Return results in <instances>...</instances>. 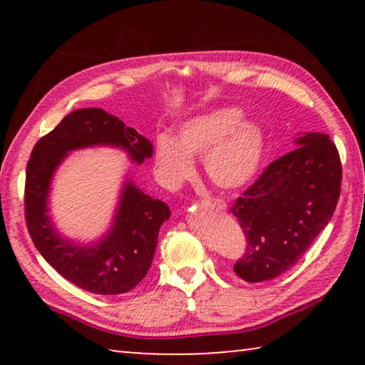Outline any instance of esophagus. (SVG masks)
I'll use <instances>...</instances> for the list:
<instances>
[{"mask_svg":"<svg viewBox=\"0 0 365 365\" xmlns=\"http://www.w3.org/2000/svg\"><path fill=\"white\" fill-rule=\"evenodd\" d=\"M202 205L206 206H211L214 209H217V211H222V209H225V202L219 200V197H207V200H202Z\"/></svg>","mask_w":365,"mask_h":365,"instance_id":"obj_1","label":"esophagus"}]
</instances>
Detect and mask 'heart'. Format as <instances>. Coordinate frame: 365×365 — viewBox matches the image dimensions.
<instances>
[{
  "label": "heart",
  "mask_w": 365,
  "mask_h": 365,
  "mask_svg": "<svg viewBox=\"0 0 365 365\" xmlns=\"http://www.w3.org/2000/svg\"><path fill=\"white\" fill-rule=\"evenodd\" d=\"M240 108H219L178 125L175 137L156 140L154 164L160 182L177 188L193 174L191 158L202 156L209 180L224 190L250 183L261 169L265 132L261 123L243 120Z\"/></svg>",
  "instance_id": "heart-1"
}]
</instances>
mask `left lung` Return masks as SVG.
<instances>
[{
  "label": "left lung",
  "instance_id": "left-lung-1",
  "mask_svg": "<svg viewBox=\"0 0 365 365\" xmlns=\"http://www.w3.org/2000/svg\"><path fill=\"white\" fill-rule=\"evenodd\" d=\"M296 145L232 206L246 240L233 270L245 282L272 280L292 269L336 209L341 160L335 143L325 133H306Z\"/></svg>",
  "mask_w": 365,
  "mask_h": 365
}]
</instances>
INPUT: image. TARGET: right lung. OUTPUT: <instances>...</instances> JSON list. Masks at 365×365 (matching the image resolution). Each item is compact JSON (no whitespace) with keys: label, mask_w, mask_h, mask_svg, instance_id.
Returning a JSON list of instances; mask_svg holds the SVG:
<instances>
[{"label":"right lung","mask_w":365,"mask_h":365,"mask_svg":"<svg viewBox=\"0 0 365 365\" xmlns=\"http://www.w3.org/2000/svg\"><path fill=\"white\" fill-rule=\"evenodd\" d=\"M95 145L120 146L135 163L151 158L153 145L119 117L98 108L77 109L66 115L34 146L26 172V222L40 255L66 280L96 294L128 293L145 279L158 246L160 225L170 211L127 182L114 224L101 242L78 246L54 230L48 217V191L54 170L66 154Z\"/></svg>","instance_id":"add662e5"}]
</instances>
